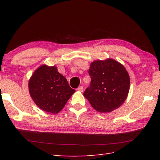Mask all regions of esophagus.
Instances as JSON below:
<instances>
[{
    "mask_svg": "<svg viewBox=\"0 0 160 160\" xmlns=\"http://www.w3.org/2000/svg\"><path fill=\"white\" fill-rule=\"evenodd\" d=\"M77 90H78V91H80V92H83V86L79 87L78 89H77Z\"/></svg>",
    "mask_w": 160,
    "mask_h": 160,
    "instance_id": "34e87169",
    "label": "esophagus"
}]
</instances>
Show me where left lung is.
Segmentation results:
<instances>
[{
	"mask_svg": "<svg viewBox=\"0 0 160 160\" xmlns=\"http://www.w3.org/2000/svg\"><path fill=\"white\" fill-rule=\"evenodd\" d=\"M91 81L83 95L96 111L109 113L119 108L129 93L130 79L124 66L113 59L92 62Z\"/></svg>",
	"mask_w": 160,
	"mask_h": 160,
	"instance_id": "8db88e82",
	"label": "left lung"
}]
</instances>
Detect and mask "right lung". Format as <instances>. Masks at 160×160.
I'll use <instances>...</instances> for the list:
<instances>
[{"label": "right lung", "instance_id": "add662e5", "mask_svg": "<svg viewBox=\"0 0 160 160\" xmlns=\"http://www.w3.org/2000/svg\"><path fill=\"white\" fill-rule=\"evenodd\" d=\"M28 91L35 103L48 113H58L65 107L75 90L56 66L42 65L28 81Z\"/></svg>", "mask_w": 160, "mask_h": 160}]
</instances>
